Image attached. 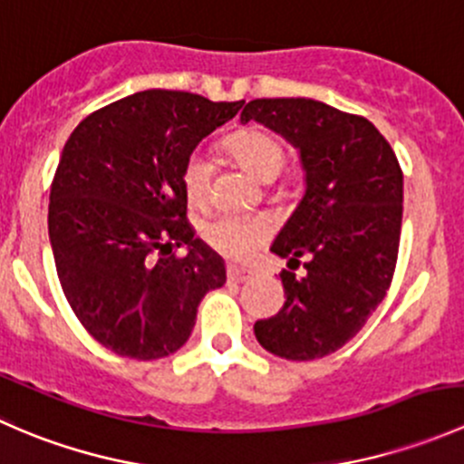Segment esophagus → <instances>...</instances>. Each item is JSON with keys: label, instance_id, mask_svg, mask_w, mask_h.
Listing matches in <instances>:
<instances>
[{"label": "esophagus", "instance_id": "34e87169", "mask_svg": "<svg viewBox=\"0 0 464 464\" xmlns=\"http://www.w3.org/2000/svg\"><path fill=\"white\" fill-rule=\"evenodd\" d=\"M251 274H254V271L246 269V266L227 265V278H228V283H245V280L251 278Z\"/></svg>", "mask_w": 464, "mask_h": 464}]
</instances>
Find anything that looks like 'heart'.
<instances>
[{
  "label": "heart",
  "instance_id": "1",
  "mask_svg": "<svg viewBox=\"0 0 464 464\" xmlns=\"http://www.w3.org/2000/svg\"><path fill=\"white\" fill-rule=\"evenodd\" d=\"M227 150L242 168L256 175L262 181H271L285 168L287 154L283 143L274 134L258 128H246L231 134ZM181 188L186 199L193 206H202L208 199L210 190V163L202 152H190L181 166ZM199 236L206 245L219 256L231 260H242L266 240L269 224L260 218H245V215L218 213L210 215L199 227Z\"/></svg>",
  "mask_w": 464,
  "mask_h": 464
}]
</instances>
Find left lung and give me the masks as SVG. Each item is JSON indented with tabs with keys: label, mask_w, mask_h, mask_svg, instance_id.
I'll use <instances>...</instances> for the list:
<instances>
[{
	"label": "left lung",
	"mask_w": 464,
	"mask_h": 464,
	"mask_svg": "<svg viewBox=\"0 0 464 464\" xmlns=\"http://www.w3.org/2000/svg\"><path fill=\"white\" fill-rule=\"evenodd\" d=\"M301 150L305 195L271 245L301 265L283 269L285 303L256 321V339L289 362L343 348L386 296L395 274L404 179L391 143L368 119L312 98H256L240 114Z\"/></svg>",
	"instance_id": "1"
}]
</instances>
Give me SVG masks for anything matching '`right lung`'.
<instances>
[{
  "instance_id": "obj_1",
  "label": "right lung",
  "mask_w": 464,
  "mask_h": 464,
  "mask_svg": "<svg viewBox=\"0 0 464 464\" xmlns=\"http://www.w3.org/2000/svg\"><path fill=\"white\" fill-rule=\"evenodd\" d=\"M245 101L148 89L92 111L67 139L51 184L49 240L82 327L139 362L188 341L206 292L227 269L186 219L181 166ZM186 244L189 254L172 248Z\"/></svg>"
}]
</instances>
